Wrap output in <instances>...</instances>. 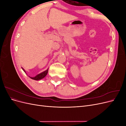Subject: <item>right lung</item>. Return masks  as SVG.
<instances>
[{"mask_svg": "<svg viewBox=\"0 0 126 126\" xmlns=\"http://www.w3.org/2000/svg\"><path fill=\"white\" fill-rule=\"evenodd\" d=\"M22 70H24V71L25 72H26V71L24 70V68H22ZM48 69H47L46 70L44 71V72H41V73H40V74H39L38 75H37V76H35V77H29L31 78V79H32L36 80H40L41 79L44 78L45 77H46V76L47 75V74H48Z\"/></svg>", "mask_w": 126, "mask_h": 126, "instance_id": "obj_1", "label": "right lung"}]
</instances>
